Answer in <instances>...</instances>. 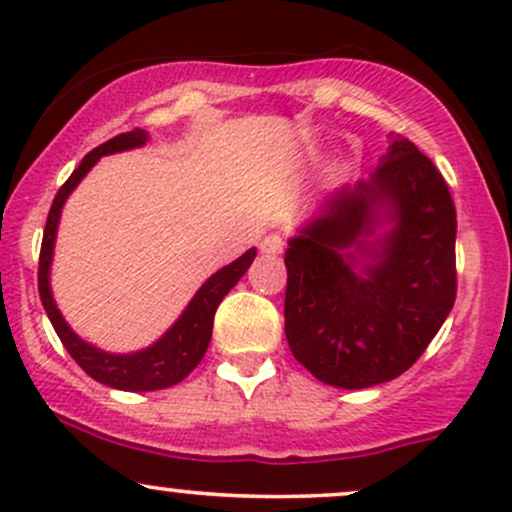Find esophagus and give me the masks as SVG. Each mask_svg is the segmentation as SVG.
Returning <instances> with one entry per match:
<instances>
[{
  "instance_id": "1",
  "label": "esophagus",
  "mask_w": 512,
  "mask_h": 512,
  "mask_svg": "<svg viewBox=\"0 0 512 512\" xmlns=\"http://www.w3.org/2000/svg\"><path fill=\"white\" fill-rule=\"evenodd\" d=\"M260 250L265 252V255H282L284 252V240H282V235H277V233H272V235H265V238H262V243H260Z\"/></svg>"
}]
</instances>
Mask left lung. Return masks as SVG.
Masks as SVG:
<instances>
[{
  "mask_svg": "<svg viewBox=\"0 0 512 512\" xmlns=\"http://www.w3.org/2000/svg\"><path fill=\"white\" fill-rule=\"evenodd\" d=\"M454 240L442 174L389 133L379 167L323 196L289 238L284 333L294 357L335 389L401 376L454 306Z\"/></svg>",
  "mask_w": 512,
  "mask_h": 512,
  "instance_id": "8db88e82",
  "label": "left lung"
}]
</instances>
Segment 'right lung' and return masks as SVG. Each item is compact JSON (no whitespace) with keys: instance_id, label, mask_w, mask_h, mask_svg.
Segmentation results:
<instances>
[{"instance_id":"add662e5","label":"right lung","mask_w":512,"mask_h":512,"mask_svg":"<svg viewBox=\"0 0 512 512\" xmlns=\"http://www.w3.org/2000/svg\"><path fill=\"white\" fill-rule=\"evenodd\" d=\"M148 140V131L136 128V131L121 133V136L106 140L104 145H99L92 153L84 155L80 167L70 174V179L60 187L53 206H50L46 233H43L41 245V262H38V294H41L43 308H46L58 338L63 340L65 350L70 352L72 359H75L94 381H99V384L111 386V389L119 391L138 393L170 389V386L179 384V381L187 379V376L194 372L196 364L201 362V357L209 350L213 316H216L218 303H221L223 296L243 279L247 267L252 265V260H255L257 255L255 247H250V250H247L245 255H240L238 260H233L230 265L213 272L211 277L199 286V291L192 296V301L184 306L179 318L174 320L170 328H167L153 345L143 347V350L106 352L101 350V347L92 345V342L80 338V335L70 328V323H67L63 313H60L58 303L53 299V289H50V265H53L55 238H58L60 216H63L67 196L75 192L77 184L87 177V172L97 165L101 157L143 148Z\"/></svg>"}]
</instances>
